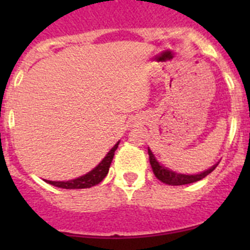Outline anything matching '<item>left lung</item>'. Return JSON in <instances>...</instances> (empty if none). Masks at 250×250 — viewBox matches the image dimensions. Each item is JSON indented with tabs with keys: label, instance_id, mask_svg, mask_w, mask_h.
Wrapping results in <instances>:
<instances>
[{
	"label": "left lung",
	"instance_id": "1",
	"mask_svg": "<svg viewBox=\"0 0 250 250\" xmlns=\"http://www.w3.org/2000/svg\"><path fill=\"white\" fill-rule=\"evenodd\" d=\"M147 152H149L150 165H151V169L152 171H154V174H155V176L160 180V182L165 183V184L167 185H185L199 182L203 178L209 175V174L218 167V164H219V163H216L213 167H210L208 170H204L203 173L199 174H180L176 173V171H173V170H170L169 167H164L163 164H160V163L156 160L155 155L152 154V151L149 147H147Z\"/></svg>",
	"mask_w": 250,
	"mask_h": 250
}]
</instances>
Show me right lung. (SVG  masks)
<instances>
[{"label":"right lung","instance_id":"right-lung-1","mask_svg":"<svg viewBox=\"0 0 250 250\" xmlns=\"http://www.w3.org/2000/svg\"><path fill=\"white\" fill-rule=\"evenodd\" d=\"M119 143H120V140L111 147V150L106 154L105 158L91 171H89L85 175L79 176V178L72 179V180H67V182H51V180H45V182L54 185V187L62 188V189H85V188H91L94 185H98L99 183L103 182L104 178L109 173V167L111 165L115 150L118 149L119 146Z\"/></svg>","mask_w":250,"mask_h":250}]
</instances>
